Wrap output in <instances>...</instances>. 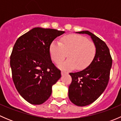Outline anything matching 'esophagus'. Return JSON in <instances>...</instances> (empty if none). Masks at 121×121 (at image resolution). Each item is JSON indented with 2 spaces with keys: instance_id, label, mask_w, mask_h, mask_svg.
Segmentation results:
<instances>
[{
  "instance_id": "1",
  "label": "esophagus",
  "mask_w": 121,
  "mask_h": 121,
  "mask_svg": "<svg viewBox=\"0 0 121 121\" xmlns=\"http://www.w3.org/2000/svg\"><path fill=\"white\" fill-rule=\"evenodd\" d=\"M68 73L67 72L65 71H61V75H65V74H67Z\"/></svg>"
}]
</instances>
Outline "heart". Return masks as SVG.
Segmentation results:
<instances>
[{
  "instance_id": "heart-1",
  "label": "heart",
  "mask_w": 121,
  "mask_h": 121,
  "mask_svg": "<svg viewBox=\"0 0 121 121\" xmlns=\"http://www.w3.org/2000/svg\"><path fill=\"white\" fill-rule=\"evenodd\" d=\"M96 52L94 43L80 35H68L60 43L54 41L50 46L51 58L56 64L61 63L68 54V59L58 65L63 70L85 69L94 59Z\"/></svg>"
}]
</instances>
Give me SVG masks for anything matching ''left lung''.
Returning <instances> with one entry per match:
<instances>
[{"label": "left lung", "instance_id": "8db88e82", "mask_svg": "<svg viewBox=\"0 0 121 121\" xmlns=\"http://www.w3.org/2000/svg\"><path fill=\"white\" fill-rule=\"evenodd\" d=\"M91 36L96 47V55L88 67L77 73H70L72 82L68 88V97L80 107L94 102L105 90L110 75L112 60L105 43L88 31L77 32Z\"/></svg>", "mask_w": 121, "mask_h": 121}]
</instances>
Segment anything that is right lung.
Instances as JSON below:
<instances>
[{
    "instance_id": "obj_1",
    "label": "right lung",
    "mask_w": 121,
    "mask_h": 121,
    "mask_svg": "<svg viewBox=\"0 0 121 121\" xmlns=\"http://www.w3.org/2000/svg\"><path fill=\"white\" fill-rule=\"evenodd\" d=\"M65 31L35 27L16 41L10 56L13 82L20 95L34 105L50 97L52 86L61 77V71L52 62L50 46Z\"/></svg>"
}]
</instances>
